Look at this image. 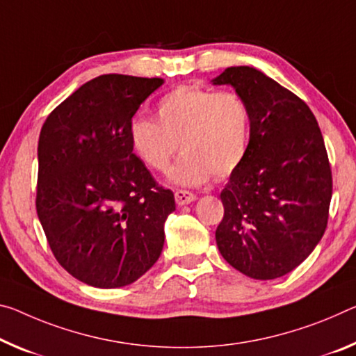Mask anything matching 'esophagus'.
<instances>
[{
	"instance_id": "esophagus-1",
	"label": "esophagus",
	"mask_w": 356,
	"mask_h": 356,
	"mask_svg": "<svg viewBox=\"0 0 356 356\" xmlns=\"http://www.w3.org/2000/svg\"><path fill=\"white\" fill-rule=\"evenodd\" d=\"M174 198H176V202L179 206H185V204H190V202H193L196 200V196L187 190H176Z\"/></svg>"
}]
</instances>
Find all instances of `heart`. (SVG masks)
<instances>
[{
  "mask_svg": "<svg viewBox=\"0 0 356 356\" xmlns=\"http://www.w3.org/2000/svg\"><path fill=\"white\" fill-rule=\"evenodd\" d=\"M250 111L233 92L179 86L158 99L155 120L134 117L129 145L149 169L166 171L177 149L184 154L169 171V182L198 187L211 177H228L241 166L250 144Z\"/></svg>",
  "mask_w": 356,
  "mask_h": 356,
  "instance_id": "heart-1",
  "label": "heart"
}]
</instances>
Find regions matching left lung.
Wrapping results in <instances>:
<instances>
[{
    "mask_svg": "<svg viewBox=\"0 0 356 356\" xmlns=\"http://www.w3.org/2000/svg\"><path fill=\"white\" fill-rule=\"evenodd\" d=\"M212 83L233 87L252 122L249 152L220 193L217 247L247 277H282L312 253L328 223L332 179L317 118L255 67H227Z\"/></svg>",
    "mask_w": 356,
    "mask_h": 356,
    "instance_id": "left-lung-1",
    "label": "left lung"
}]
</instances>
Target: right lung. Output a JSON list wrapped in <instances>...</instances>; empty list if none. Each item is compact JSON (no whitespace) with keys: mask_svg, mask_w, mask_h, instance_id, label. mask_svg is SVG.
I'll use <instances>...</instances> for the list:
<instances>
[{"mask_svg":"<svg viewBox=\"0 0 356 356\" xmlns=\"http://www.w3.org/2000/svg\"><path fill=\"white\" fill-rule=\"evenodd\" d=\"M165 81L104 74L83 83L44 122L36 211L50 249L72 277L97 289L136 282L165 244L176 211L128 139L139 106Z\"/></svg>","mask_w":356,"mask_h":356,"instance_id":"right-lung-1","label":"right lung"}]
</instances>
